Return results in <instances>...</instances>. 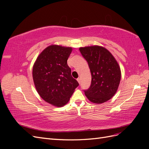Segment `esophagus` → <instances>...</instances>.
<instances>
[{"label":"esophagus","mask_w":149,"mask_h":149,"mask_svg":"<svg viewBox=\"0 0 149 149\" xmlns=\"http://www.w3.org/2000/svg\"><path fill=\"white\" fill-rule=\"evenodd\" d=\"M77 81H78V82L79 84L81 83V79H80V78H77Z\"/></svg>","instance_id":"34e87169"}]
</instances>
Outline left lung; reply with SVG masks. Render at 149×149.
<instances>
[{"instance_id":"obj_1","label":"left lung","mask_w":149,"mask_h":149,"mask_svg":"<svg viewBox=\"0 0 149 149\" xmlns=\"http://www.w3.org/2000/svg\"><path fill=\"white\" fill-rule=\"evenodd\" d=\"M79 51L86 60L91 74V86L84 90L92 102L101 104L113 96L120 83V67L112 54L100 46L81 47Z\"/></svg>"}]
</instances>
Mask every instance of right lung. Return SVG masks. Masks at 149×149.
Returning <instances> with one entry per match:
<instances>
[{
    "label": "right lung",
    "instance_id": "obj_1",
    "mask_svg": "<svg viewBox=\"0 0 149 149\" xmlns=\"http://www.w3.org/2000/svg\"><path fill=\"white\" fill-rule=\"evenodd\" d=\"M72 48L51 45L40 54L33 67L36 89L44 101L57 107L69 101L78 82L67 64Z\"/></svg>",
    "mask_w": 149,
    "mask_h": 149
}]
</instances>
